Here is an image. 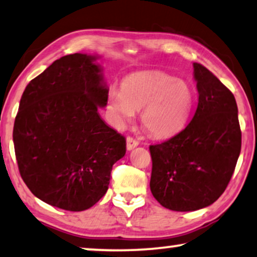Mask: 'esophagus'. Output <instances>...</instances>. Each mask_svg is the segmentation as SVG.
I'll use <instances>...</instances> for the list:
<instances>
[{"mask_svg":"<svg viewBox=\"0 0 257 257\" xmlns=\"http://www.w3.org/2000/svg\"><path fill=\"white\" fill-rule=\"evenodd\" d=\"M138 146H139V141H136L135 139L131 138V136H128V138H126V149L132 150V149L136 148Z\"/></svg>","mask_w":257,"mask_h":257,"instance_id":"34e87169","label":"esophagus"}]
</instances>
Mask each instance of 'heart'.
<instances>
[{"label": "heart", "instance_id": "1", "mask_svg": "<svg viewBox=\"0 0 257 257\" xmlns=\"http://www.w3.org/2000/svg\"><path fill=\"white\" fill-rule=\"evenodd\" d=\"M107 105L112 121L124 125L141 110V122L150 134L169 136L183 128L194 105L193 88L187 81L162 71L129 75L122 88L108 90Z\"/></svg>", "mask_w": 257, "mask_h": 257}]
</instances>
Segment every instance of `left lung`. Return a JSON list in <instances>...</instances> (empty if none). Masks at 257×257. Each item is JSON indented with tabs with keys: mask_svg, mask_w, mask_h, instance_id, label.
<instances>
[{
	"mask_svg": "<svg viewBox=\"0 0 257 257\" xmlns=\"http://www.w3.org/2000/svg\"><path fill=\"white\" fill-rule=\"evenodd\" d=\"M196 111L186 128L149 147L150 190L161 206L194 211L223 194L241 152V129L234 95L215 75L194 63Z\"/></svg>",
	"mask_w": 257,
	"mask_h": 257,
	"instance_id": "8db88e82",
	"label": "left lung"
}]
</instances>
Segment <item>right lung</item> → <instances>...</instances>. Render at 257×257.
<instances>
[{
	"label": "right lung",
	"mask_w": 257,
	"mask_h": 257,
	"mask_svg": "<svg viewBox=\"0 0 257 257\" xmlns=\"http://www.w3.org/2000/svg\"><path fill=\"white\" fill-rule=\"evenodd\" d=\"M97 56L71 54L50 64L27 85L13 140L20 174L37 198L82 211L107 193L125 139L98 114L108 87Z\"/></svg>",
	"instance_id": "add662e5"
}]
</instances>
